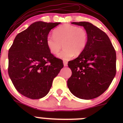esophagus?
<instances>
[{"label": "esophagus", "instance_id": "obj_1", "mask_svg": "<svg viewBox=\"0 0 123 123\" xmlns=\"http://www.w3.org/2000/svg\"><path fill=\"white\" fill-rule=\"evenodd\" d=\"M63 66H68V62L66 61H63Z\"/></svg>", "mask_w": 123, "mask_h": 123}]
</instances>
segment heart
Returning <instances> with one entry per match:
<instances>
[{
	"instance_id": "obj_1",
	"label": "heart",
	"mask_w": 123,
	"mask_h": 123,
	"mask_svg": "<svg viewBox=\"0 0 123 123\" xmlns=\"http://www.w3.org/2000/svg\"><path fill=\"white\" fill-rule=\"evenodd\" d=\"M88 41L86 30L75 25H63L54 32V36L49 35L46 39V44L50 51L57 54L62 48V51L57 57L62 60L68 61L74 57V54L79 55L84 50Z\"/></svg>"
}]
</instances>
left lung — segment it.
Returning <instances> with one entry per match:
<instances>
[{
    "label": "left lung",
    "mask_w": 123,
    "mask_h": 123,
    "mask_svg": "<svg viewBox=\"0 0 123 123\" xmlns=\"http://www.w3.org/2000/svg\"><path fill=\"white\" fill-rule=\"evenodd\" d=\"M84 27L88 35L84 50L68 62L72 76L67 81L70 91L77 98L91 99L102 94L116 72V54L104 32L88 22H72Z\"/></svg>",
    "instance_id": "8db88e82"
}]
</instances>
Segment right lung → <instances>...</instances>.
<instances>
[{
  "label": "right lung",
  "mask_w": 123,
  "mask_h": 123,
  "mask_svg": "<svg viewBox=\"0 0 123 123\" xmlns=\"http://www.w3.org/2000/svg\"><path fill=\"white\" fill-rule=\"evenodd\" d=\"M60 24L35 22L17 35L9 49L8 75L16 90L27 98L45 97L63 67L46 44L49 32Z\"/></svg>",
  "instance_id": "right-lung-1"
}]
</instances>
